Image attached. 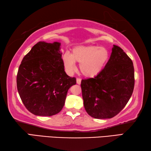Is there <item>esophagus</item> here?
Returning a JSON list of instances; mask_svg holds the SVG:
<instances>
[{
    "mask_svg": "<svg viewBox=\"0 0 151 151\" xmlns=\"http://www.w3.org/2000/svg\"><path fill=\"white\" fill-rule=\"evenodd\" d=\"M76 82H77L78 84H80V83H81V79L80 78L76 79Z\"/></svg>",
    "mask_w": 151,
    "mask_h": 151,
    "instance_id": "1",
    "label": "esophagus"
}]
</instances>
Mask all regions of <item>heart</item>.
I'll use <instances>...</instances> for the list:
<instances>
[{"label": "heart", "instance_id": "b5f03b06", "mask_svg": "<svg viewBox=\"0 0 151 151\" xmlns=\"http://www.w3.org/2000/svg\"><path fill=\"white\" fill-rule=\"evenodd\" d=\"M108 57V50L103 47L79 46L73 49L71 55L64 54L63 63L68 73H73L76 70V62H78L83 76L93 77L103 70Z\"/></svg>", "mask_w": 151, "mask_h": 151}]
</instances>
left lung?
<instances>
[{
  "label": "left lung",
  "instance_id": "left-lung-1",
  "mask_svg": "<svg viewBox=\"0 0 151 151\" xmlns=\"http://www.w3.org/2000/svg\"><path fill=\"white\" fill-rule=\"evenodd\" d=\"M134 86L132 61L120 47L114 45L104 68L94 78L81 80L85 110L97 119L113 118L127 105Z\"/></svg>",
  "mask_w": 151,
  "mask_h": 151
}]
</instances>
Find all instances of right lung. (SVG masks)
<instances>
[{
	"mask_svg": "<svg viewBox=\"0 0 151 151\" xmlns=\"http://www.w3.org/2000/svg\"><path fill=\"white\" fill-rule=\"evenodd\" d=\"M61 43L39 41L24 57L17 76V90L29 112L51 116L62 110L76 79L64 70Z\"/></svg>",
	"mask_w": 151,
	"mask_h": 151,
	"instance_id": "1",
	"label": "right lung"
}]
</instances>
